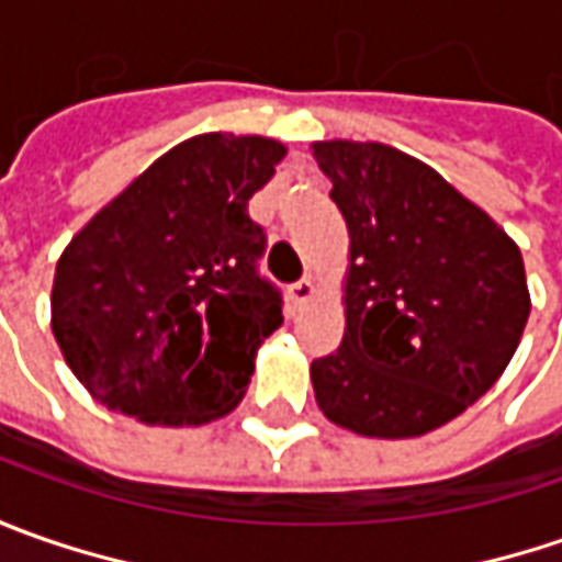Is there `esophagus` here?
Masks as SVG:
<instances>
[{
	"mask_svg": "<svg viewBox=\"0 0 562 562\" xmlns=\"http://www.w3.org/2000/svg\"><path fill=\"white\" fill-rule=\"evenodd\" d=\"M288 296H291L293 306H306V303L315 296V281L313 278H300L296 284H291Z\"/></svg>",
	"mask_w": 562,
	"mask_h": 562,
	"instance_id": "34e87169",
	"label": "esophagus"
}]
</instances>
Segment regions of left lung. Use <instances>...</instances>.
Instances as JSON below:
<instances>
[{
  "mask_svg": "<svg viewBox=\"0 0 562 562\" xmlns=\"http://www.w3.org/2000/svg\"><path fill=\"white\" fill-rule=\"evenodd\" d=\"M350 234L347 328L315 403L366 438H419L504 375L529 322L522 252L431 165L384 143H313Z\"/></svg>",
  "mask_w": 562,
  "mask_h": 562,
  "instance_id": "obj_1",
  "label": "left lung"
}]
</instances>
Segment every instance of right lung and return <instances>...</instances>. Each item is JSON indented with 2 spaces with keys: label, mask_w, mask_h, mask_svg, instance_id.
Masks as SVG:
<instances>
[{
  "label": "right lung",
  "mask_w": 562,
  "mask_h": 562,
  "mask_svg": "<svg viewBox=\"0 0 562 562\" xmlns=\"http://www.w3.org/2000/svg\"><path fill=\"white\" fill-rule=\"evenodd\" d=\"M284 146L200 134L178 143L71 237L53 281V335L77 381L146 425H205L244 394L284 322L249 218Z\"/></svg>",
  "instance_id": "add662e5"
}]
</instances>
